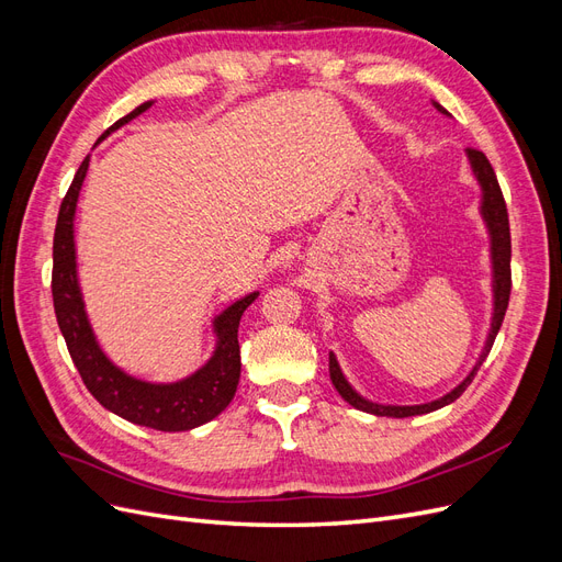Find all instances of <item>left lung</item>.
Listing matches in <instances>:
<instances>
[{"label": "left lung", "instance_id": "8db88e82", "mask_svg": "<svg viewBox=\"0 0 562 562\" xmlns=\"http://www.w3.org/2000/svg\"><path fill=\"white\" fill-rule=\"evenodd\" d=\"M431 103L440 114L450 116V112L443 105H438L436 100H431ZM467 159H469L475 182H479V187H481L479 213L483 217V225L490 236V267H492V316H490V330H487L479 361H475V366L469 370V375L454 389H450L446 396H440L429 403H419V405H389V403H375V401L361 396L359 391L349 384L342 368H339V363H337V356L330 351L328 370H330L333 386L351 407H356V411H363V413L375 415V417H396V419L440 411V407L454 403L459 396L464 394L467 386L473 382L475 372H479V368L487 359L492 345H495V337L502 328V321H504V314L508 307V295H512V232H508V213H506V203H504V196L499 190V182H497L495 171H492L487 157L479 149H467Z\"/></svg>", "mask_w": 562, "mask_h": 562}]
</instances>
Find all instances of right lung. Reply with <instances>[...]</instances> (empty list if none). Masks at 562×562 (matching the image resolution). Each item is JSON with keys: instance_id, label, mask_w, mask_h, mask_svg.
<instances>
[{"instance_id": "right-lung-1", "label": "right lung", "mask_w": 562, "mask_h": 562, "mask_svg": "<svg viewBox=\"0 0 562 562\" xmlns=\"http://www.w3.org/2000/svg\"><path fill=\"white\" fill-rule=\"evenodd\" d=\"M151 105H155V100H147V103L119 119L100 135V140H105L110 133L133 122L135 116L147 112ZM89 161L91 157L81 161L70 190H67L60 203L54 236V279H50V291H54L56 318L67 342V351H70L79 375L93 398L108 407L110 413L138 424V427H149L157 431L196 429L223 413L236 394V384H239L241 375L239 321L260 293L252 291L213 316V353L192 375L176 382H147L128 375L100 347L91 328L77 274L75 213L83 178H87L89 171Z\"/></svg>"}]
</instances>
